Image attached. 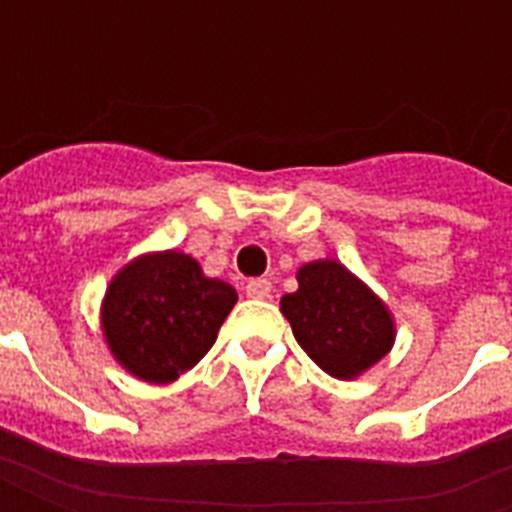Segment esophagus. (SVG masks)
Segmentation results:
<instances>
[{
    "mask_svg": "<svg viewBox=\"0 0 512 512\" xmlns=\"http://www.w3.org/2000/svg\"><path fill=\"white\" fill-rule=\"evenodd\" d=\"M246 296L249 299H268L271 296V282L268 279H249L246 282Z\"/></svg>",
    "mask_w": 512,
    "mask_h": 512,
    "instance_id": "1",
    "label": "esophagus"
}]
</instances>
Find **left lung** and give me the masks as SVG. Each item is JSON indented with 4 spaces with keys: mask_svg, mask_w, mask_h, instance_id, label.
<instances>
[{
    "mask_svg": "<svg viewBox=\"0 0 512 512\" xmlns=\"http://www.w3.org/2000/svg\"><path fill=\"white\" fill-rule=\"evenodd\" d=\"M299 290L282 296L293 337L323 373L356 378L389 354L395 321L365 282L337 260L299 268Z\"/></svg>",
    "mask_w": 512,
    "mask_h": 512,
    "instance_id": "left-lung-1",
    "label": "left lung"
}]
</instances>
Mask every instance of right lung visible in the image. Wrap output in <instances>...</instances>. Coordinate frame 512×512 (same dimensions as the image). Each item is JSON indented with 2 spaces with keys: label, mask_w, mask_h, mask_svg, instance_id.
I'll return each instance as SVG.
<instances>
[{
  "label": "right lung",
  "mask_w": 512,
  "mask_h": 512,
  "mask_svg": "<svg viewBox=\"0 0 512 512\" xmlns=\"http://www.w3.org/2000/svg\"><path fill=\"white\" fill-rule=\"evenodd\" d=\"M235 301L233 285L205 277L194 257L169 249L117 271L106 288L101 326L128 373L169 384L211 351Z\"/></svg>",
  "instance_id": "add662e5"
}]
</instances>
